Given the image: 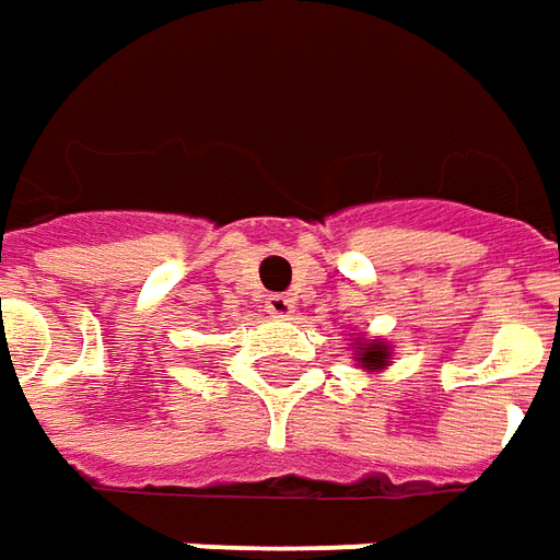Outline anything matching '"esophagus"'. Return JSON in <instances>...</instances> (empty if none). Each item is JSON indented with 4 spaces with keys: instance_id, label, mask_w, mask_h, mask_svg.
I'll list each match as a JSON object with an SVG mask.
<instances>
[{
    "instance_id": "1",
    "label": "esophagus",
    "mask_w": 560,
    "mask_h": 560,
    "mask_svg": "<svg viewBox=\"0 0 560 560\" xmlns=\"http://www.w3.org/2000/svg\"><path fill=\"white\" fill-rule=\"evenodd\" d=\"M265 307H268V314H271V317L287 319L292 317V311H295V299H289V295H268Z\"/></svg>"
}]
</instances>
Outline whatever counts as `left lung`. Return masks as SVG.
<instances>
[{"label": "left lung", "instance_id": "1", "mask_svg": "<svg viewBox=\"0 0 560 560\" xmlns=\"http://www.w3.org/2000/svg\"><path fill=\"white\" fill-rule=\"evenodd\" d=\"M357 362L365 372H381L390 365V345L384 338L375 341H357Z\"/></svg>", "mask_w": 560, "mask_h": 560}]
</instances>
